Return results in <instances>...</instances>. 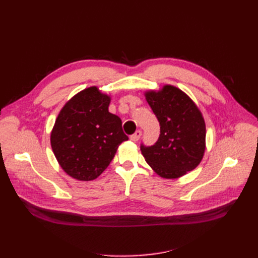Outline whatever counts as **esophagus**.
<instances>
[{
    "instance_id": "1",
    "label": "esophagus",
    "mask_w": 258,
    "mask_h": 258,
    "mask_svg": "<svg viewBox=\"0 0 258 258\" xmlns=\"http://www.w3.org/2000/svg\"><path fill=\"white\" fill-rule=\"evenodd\" d=\"M141 136H142V131L141 130H137L134 135L130 136V140H131V141H134V142H137Z\"/></svg>"
}]
</instances>
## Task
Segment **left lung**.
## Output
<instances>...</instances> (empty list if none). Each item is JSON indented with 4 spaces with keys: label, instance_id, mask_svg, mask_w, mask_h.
<instances>
[{
    "label": "left lung",
    "instance_id": "8db88e82",
    "mask_svg": "<svg viewBox=\"0 0 258 258\" xmlns=\"http://www.w3.org/2000/svg\"><path fill=\"white\" fill-rule=\"evenodd\" d=\"M160 124L154 145L141 144L145 161L159 176L177 178L196 168L206 151V122L198 106L184 91L165 85L145 92Z\"/></svg>",
    "mask_w": 258,
    "mask_h": 258
}]
</instances>
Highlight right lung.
<instances>
[{"mask_svg": "<svg viewBox=\"0 0 258 258\" xmlns=\"http://www.w3.org/2000/svg\"><path fill=\"white\" fill-rule=\"evenodd\" d=\"M111 97L96 86L70 99L54 121L50 144L60 167L79 181H92L127 141L118 116L108 112Z\"/></svg>", "mask_w": 258, "mask_h": 258, "instance_id": "right-lung-1", "label": "right lung"}]
</instances>
